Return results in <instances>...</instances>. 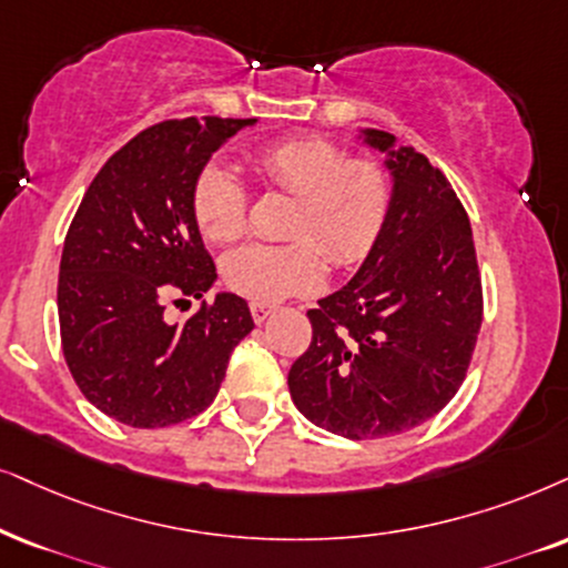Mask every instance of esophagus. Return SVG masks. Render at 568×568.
Wrapping results in <instances>:
<instances>
[{
    "label": "esophagus",
    "instance_id": "esophagus-1",
    "mask_svg": "<svg viewBox=\"0 0 568 568\" xmlns=\"http://www.w3.org/2000/svg\"><path fill=\"white\" fill-rule=\"evenodd\" d=\"M248 308H251V317H254L256 325H262V322L267 320L272 312H275V308H272L270 304H262V301H251Z\"/></svg>",
    "mask_w": 568,
    "mask_h": 568
}]
</instances>
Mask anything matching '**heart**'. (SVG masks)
<instances>
[{
	"instance_id": "1",
	"label": "heart",
	"mask_w": 568,
	"mask_h": 568,
	"mask_svg": "<svg viewBox=\"0 0 568 568\" xmlns=\"http://www.w3.org/2000/svg\"><path fill=\"white\" fill-rule=\"evenodd\" d=\"M256 170L275 189L296 196L291 243H246L222 260L227 288L251 301H280L322 283V255L335 267H354L377 246L393 206V181L383 164L351 160L327 139H288L264 146ZM191 210L201 235L231 243L246 231L248 191L231 168L199 170Z\"/></svg>"
}]
</instances>
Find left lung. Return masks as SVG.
Returning <instances> with one entry per match:
<instances>
[{
  "mask_svg": "<svg viewBox=\"0 0 568 568\" xmlns=\"http://www.w3.org/2000/svg\"><path fill=\"white\" fill-rule=\"evenodd\" d=\"M362 135L387 156L390 217L348 285L306 312L312 343L288 372L298 412L348 440L433 419L462 387L483 325L475 239L448 178L396 135Z\"/></svg>",
  "mask_w": 568,
  "mask_h": 568,
  "instance_id": "1",
  "label": "left lung"
}]
</instances>
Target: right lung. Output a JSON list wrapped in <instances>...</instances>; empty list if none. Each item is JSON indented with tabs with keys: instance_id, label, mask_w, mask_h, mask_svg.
Instances as JSON below:
<instances>
[{
	"instance_id": "right-lung-1",
	"label": "right lung",
	"mask_w": 568,
	"mask_h": 568,
	"mask_svg": "<svg viewBox=\"0 0 568 568\" xmlns=\"http://www.w3.org/2000/svg\"><path fill=\"white\" fill-rule=\"evenodd\" d=\"M256 120H164L97 172L64 235L57 314L62 354L99 412L139 429L170 427L217 396L233 348L254 329L248 304L217 293L183 325L172 298L217 280L193 220L191 191L210 156Z\"/></svg>"
}]
</instances>
